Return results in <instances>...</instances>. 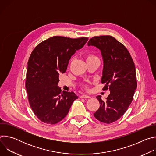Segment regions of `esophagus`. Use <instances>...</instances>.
Returning <instances> with one entry per match:
<instances>
[{"instance_id": "1", "label": "esophagus", "mask_w": 156, "mask_h": 156, "mask_svg": "<svg viewBox=\"0 0 156 156\" xmlns=\"http://www.w3.org/2000/svg\"><path fill=\"white\" fill-rule=\"evenodd\" d=\"M91 97L90 96H87V95H86V94H83L81 96H80V98H85V99H89Z\"/></svg>"}]
</instances>
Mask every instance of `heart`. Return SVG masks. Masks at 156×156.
<instances>
[{"mask_svg": "<svg viewBox=\"0 0 156 156\" xmlns=\"http://www.w3.org/2000/svg\"><path fill=\"white\" fill-rule=\"evenodd\" d=\"M98 58L96 56L93 55V54H88L86 56V60H91V59H93V58Z\"/></svg>", "mask_w": 156, "mask_h": 156, "instance_id": "heart-1", "label": "heart"}]
</instances>
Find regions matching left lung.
<instances>
[{
	"mask_svg": "<svg viewBox=\"0 0 156 156\" xmlns=\"http://www.w3.org/2000/svg\"><path fill=\"white\" fill-rule=\"evenodd\" d=\"M87 45L101 51L104 61L101 83L105 84L104 90H110L105 101L100 96L96 97L100 107L94 116L109 124L119 120L133 101L137 87L135 63L125 46L112 36L93 37Z\"/></svg>",
	"mask_w": 156,
	"mask_h": 156,
	"instance_id": "obj_1",
	"label": "left lung"
}]
</instances>
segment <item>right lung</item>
I'll return each mask as SVG.
<instances>
[{
    "instance_id": "1",
    "label": "right lung",
    "mask_w": 156,
    "mask_h": 156,
    "mask_svg": "<svg viewBox=\"0 0 156 156\" xmlns=\"http://www.w3.org/2000/svg\"><path fill=\"white\" fill-rule=\"evenodd\" d=\"M88 38L55 36L40 42L28 62L25 87L35 115L42 122L56 124L68 114L78 96L62 91L58 76L64 73L72 55L82 48Z\"/></svg>"
}]
</instances>
